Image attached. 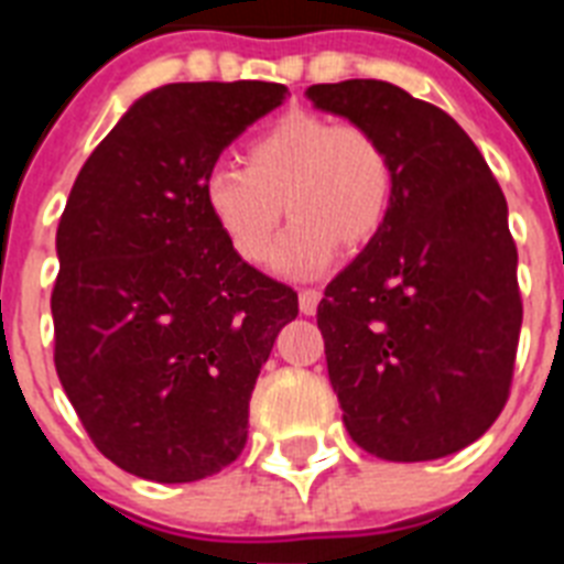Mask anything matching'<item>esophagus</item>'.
<instances>
[{"label":"esophagus","mask_w":564,"mask_h":564,"mask_svg":"<svg viewBox=\"0 0 564 564\" xmlns=\"http://www.w3.org/2000/svg\"><path fill=\"white\" fill-rule=\"evenodd\" d=\"M318 301H322V292L318 290H301L299 292V307L304 316H313V313H316Z\"/></svg>","instance_id":"esophagus-1"}]
</instances>
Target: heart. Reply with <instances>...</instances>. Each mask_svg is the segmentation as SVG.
<instances>
[{
  "label": "heart",
  "instance_id": "b5f03b06",
  "mask_svg": "<svg viewBox=\"0 0 564 564\" xmlns=\"http://www.w3.org/2000/svg\"><path fill=\"white\" fill-rule=\"evenodd\" d=\"M246 170L216 163L202 184L213 225L246 263H263L281 216L274 272L313 278L336 246L360 248L383 228L394 195L392 154L375 131L318 113H286L246 143ZM284 207L281 208L280 204Z\"/></svg>",
  "mask_w": 564,
  "mask_h": 564
}]
</instances>
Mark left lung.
<instances>
[{
    "instance_id": "1",
    "label": "left lung",
    "mask_w": 564,
    "mask_h": 564,
    "mask_svg": "<svg viewBox=\"0 0 564 564\" xmlns=\"http://www.w3.org/2000/svg\"><path fill=\"white\" fill-rule=\"evenodd\" d=\"M307 99L375 131L394 166L383 228L316 313L345 427L389 463L456 454L495 424L516 369L507 198L471 137L394 84H313Z\"/></svg>"
}]
</instances>
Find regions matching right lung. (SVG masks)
Returning a JSON list of instances; mask_svg holds the SVG:
<instances>
[{
  "label": "right lung",
  "instance_id": "1",
  "mask_svg": "<svg viewBox=\"0 0 564 564\" xmlns=\"http://www.w3.org/2000/svg\"><path fill=\"white\" fill-rule=\"evenodd\" d=\"M283 84L145 93L78 172L57 225L55 369L122 471L193 482L242 454L257 375L299 295L228 246L204 210L219 154Z\"/></svg>",
  "mask_w": 564,
  "mask_h": 564
}]
</instances>
